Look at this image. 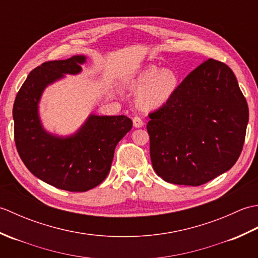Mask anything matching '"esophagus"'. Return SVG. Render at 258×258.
<instances>
[{
  "instance_id": "34e87169",
  "label": "esophagus",
  "mask_w": 258,
  "mask_h": 258,
  "mask_svg": "<svg viewBox=\"0 0 258 258\" xmlns=\"http://www.w3.org/2000/svg\"><path fill=\"white\" fill-rule=\"evenodd\" d=\"M133 125H134V127L140 128V127H142V126L144 125V122H143V120H142L141 117L134 116V117H133Z\"/></svg>"
}]
</instances>
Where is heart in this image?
Segmentation results:
<instances>
[{"label":"heart","instance_id":"b5f03b06","mask_svg":"<svg viewBox=\"0 0 258 258\" xmlns=\"http://www.w3.org/2000/svg\"><path fill=\"white\" fill-rule=\"evenodd\" d=\"M132 86L140 89L136 102L141 108L156 109L171 100L177 90L178 76L173 70L150 65L132 80Z\"/></svg>","mask_w":258,"mask_h":258}]
</instances>
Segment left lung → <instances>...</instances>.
<instances>
[{
	"label": "left lung",
	"mask_w": 258,
	"mask_h": 258,
	"mask_svg": "<svg viewBox=\"0 0 258 258\" xmlns=\"http://www.w3.org/2000/svg\"><path fill=\"white\" fill-rule=\"evenodd\" d=\"M149 116L146 128L156 174L172 184L200 186L238 160L248 106L233 71L210 58Z\"/></svg>",
	"instance_id": "left-lung-1"
}]
</instances>
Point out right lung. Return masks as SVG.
Returning <instances> with one entry per match:
<instances>
[{"mask_svg": "<svg viewBox=\"0 0 258 258\" xmlns=\"http://www.w3.org/2000/svg\"><path fill=\"white\" fill-rule=\"evenodd\" d=\"M86 56L50 61L35 68L27 76L13 105L16 150L27 169L43 182L69 191H86L106 178L118 142L132 128L125 115L100 116L91 114L70 136L48 133L43 127L38 103L46 87L76 75Z\"/></svg>", "mask_w": 258, "mask_h": 258, "instance_id": "add662e5", "label": "right lung"}]
</instances>
